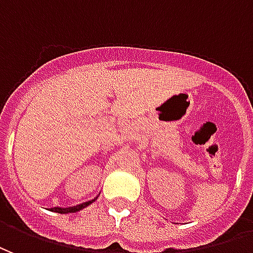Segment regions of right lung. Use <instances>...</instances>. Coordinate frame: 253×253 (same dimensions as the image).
<instances>
[{
    "label": "right lung",
    "mask_w": 253,
    "mask_h": 253,
    "mask_svg": "<svg viewBox=\"0 0 253 253\" xmlns=\"http://www.w3.org/2000/svg\"><path fill=\"white\" fill-rule=\"evenodd\" d=\"M97 198H94L91 201H87V202H84V204H79L77 206H70V208H52V211H56V213H60V214H66V213H77L79 210L84 209L86 206H88L90 204H93L94 201Z\"/></svg>",
    "instance_id": "obj_1"
}]
</instances>
